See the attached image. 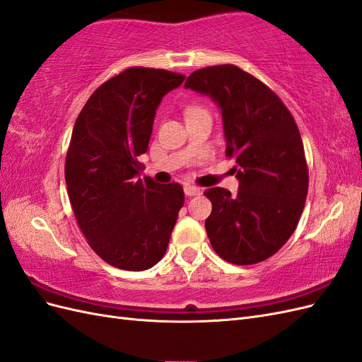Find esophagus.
<instances>
[{"label":"esophagus","mask_w":362,"mask_h":362,"mask_svg":"<svg viewBox=\"0 0 362 362\" xmlns=\"http://www.w3.org/2000/svg\"><path fill=\"white\" fill-rule=\"evenodd\" d=\"M184 193L187 194V196H199L202 192H201V189L194 187V185H189V184H185V185H184Z\"/></svg>","instance_id":"34e87169"}]
</instances>
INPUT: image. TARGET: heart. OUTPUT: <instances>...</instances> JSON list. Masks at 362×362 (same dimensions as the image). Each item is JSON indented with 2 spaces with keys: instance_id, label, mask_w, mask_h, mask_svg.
<instances>
[{
  "instance_id": "heart-1",
  "label": "heart",
  "mask_w": 362,
  "mask_h": 362,
  "mask_svg": "<svg viewBox=\"0 0 362 362\" xmlns=\"http://www.w3.org/2000/svg\"><path fill=\"white\" fill-rule=\"evenodd\" d=\"M193 110H199V108H196V107H192V108H189V112H193Z\"/></svg>"
}]
</instances>
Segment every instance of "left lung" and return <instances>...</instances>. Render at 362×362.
<instances>
[{
    "label": "left lung",
    "mask_w": 362,
    "mask_h": 362,
    "mask_svg": "<svg viewBox=\"0 0 362 362\" xmlns=\"http://www.w3.org/2000/svg\"><path fill=\"white\" fill-rule=\"evenodd\" d=\"M185 89L221 108L226 156L238 192L205 190L213 204L205 229L216 254L238 266L264 261L294 233L308 193L300 133L275 92L234 64L194 71Z\"/></svg>",
    "instance_id": "8db88e82"
}]
</instances>
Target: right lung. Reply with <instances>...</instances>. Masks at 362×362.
<instances>
[{
	"instance_id": "1",
	"label": "right lung",
	"mask_w": 362,
	"mask_h": 362,
	"mask_svg": "<svg viewBox=\"0 0 362 362\" xmlns=\"http://www.w3.org/2000/svg\"><path fill=\"white\" fill-rule=\"evenodd\" d=\"M184 78L129 68L98 87L75 120L64 164L69 201L90 247L117 269L157 264L184 205L180 184L141 180L137 161L163 96Z\"/></svg>"
}]
</instances>
